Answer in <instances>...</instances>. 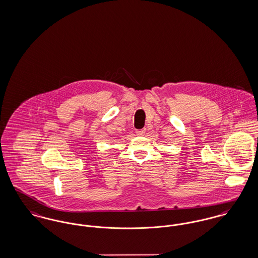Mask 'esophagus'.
<instances>
[{"label":"esophagus","instance_id":"34e87169","mask_svg":"<svg viewBox=\"0 0 258 258\" xmlns=\"http://www.w3.org/2000/svg\"><path fill=\"white\" fill-rule=\"evenodd\" d=\"M136 134L138 136H144L146 134V129H141V130H137Z\"/></svg>","mask_w":258,"mask_h":258}]
</instances>
